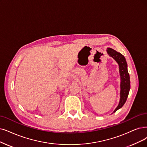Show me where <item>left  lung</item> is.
I'll use <instances>...</instances> for the list:
<instances>
[{
	"instance_id": "obj_1",
	"label": "left lung",
	"mask_w": 147,
	"mask_h": 147,
	"mask_svg": "<svg viewBox=\"0 0 147 147\" xmlns=\"http://www.w3.org/2000/svg\"><path fill=\"white\" fill-rule=\"evenodd\" d=\"M107 52L108 55L112 57L113 59L117 62L119 65V71L121 78L120 83V100L118 106L114 110L113 113L121 109L125 102L128 96L129 91L130 89V75L128 72L127 69V63L124 56L122 55L119 52L116 51L115 50L108 48L107 49Z\"/></svg>"
}]
</instances>
